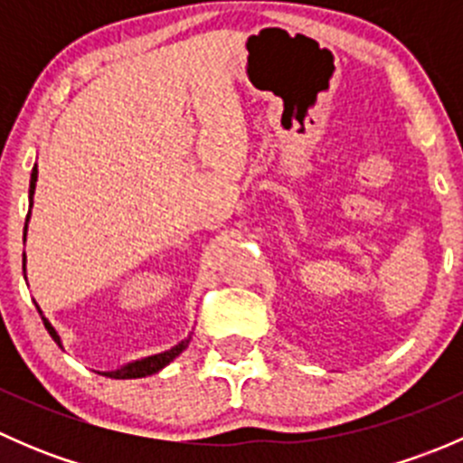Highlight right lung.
I'll use <instances>...</instances> for the list:
<instances>
[{"label": "right lung", "mask_w": 463, "mask_h": 463, "mask_svg": "<svg viewBox=\"0 0 463 463\" xmlns=\"http://www.w3.org/2000/svg\"><path fill=\"white\" fill-rule=\"evenodd\" d=\"M35 181H37V167H33L31 172V188H29V199H31V205H33V193H35ZM29 217H31V210L29 214H26V223H29ZM24 240H26V226H24ZM24 261H26V255H24ZM37 307V305H35ZM37 311H40V307H37ZM42 316V311H40ZM42 322H44L46 331L51 334V338L55 340V343L62 347V343H60V335L58 331L51 326V322L42 316ZM188 347V340H181L179 345H175L172 349H167V352L163 354H156V356H147V358H141V361H134V363H128V365H123L120 370H114V372H102V376H109V378H143V376H149V374H156L158 370H163V367L167 365V363L175 361L176 356H179L184 349Z\"/></svg>", "instance_id": "right-lung-1"}]
</instances>
